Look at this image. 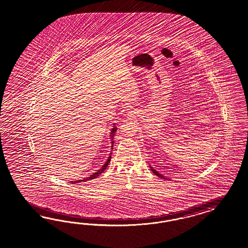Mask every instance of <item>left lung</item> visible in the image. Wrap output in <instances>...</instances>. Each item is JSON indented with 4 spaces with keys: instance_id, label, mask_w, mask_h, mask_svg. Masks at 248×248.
<instances>
[{
    "instance_id": "left-lung-1",
    "label": "left lung",
    "mask_w": 248,
    "mask_h": 248,
    "mask_svg": "<svg viewBox=\"0 0 248 248\" xmlns=\"http://www.w3.org/2000/svg\"><path fill=\"white\" fill-rule=\"evenodd\" d=\"M150 168H151V171H152V172H153V173H154V174H155V175H157V176H158V177H160V178H163V179H169V178H168V177H167V176H164V175H161V174H160V173H158V172H157V170H155V169H153V168H152V167H151V166H150Z\"/></svg>"
}]
</instances>
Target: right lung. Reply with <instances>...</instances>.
Segmentation results:
<instances>
[{
	"mask_svg": "<svg viewBox=\"0 0 248 248\" xmlns=\"http://www.w3.org/2000/svg\"><path fill=\"white\" fill-rule=\"evenodd\" d=\"M116 130H117V127L113 126V128L111 129V132H110V140H111V150H113V145H114V136H115V132H116ZM111 154H112V151H111V153H110V155H109L108 158V160L105 162V164L103 165L102 168L100 169H98L97 172H95V173H93L92 175H90V176H88L87 178H83V179H80V180H75V181H71L72 182V184H77V183H79V182H86L88 181V180H90V179H94V178H96L97 177L98 175H101L103 172L105 171V169H107V167H108V165L109 162H110V160H111Z\"/></svg>",
	"mask_w": 248,
	"mask_h": 248,
	"instance_id": "right-lung-1",
	"label": "right lung"
}]
</instances>
